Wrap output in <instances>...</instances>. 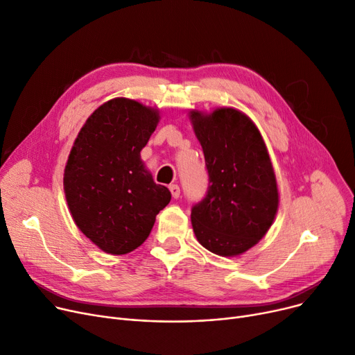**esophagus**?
Returning a JSON list of instances; mask_svg holds the SVG:
<instances>
[{"instance_id":"1","label":"esophagus","mask_w":355,"mask_h":355,"mask_svg":"<svg viewBox=\"0 0 355 355\" xmlns=\"http://www.w3.org/2000/svg\"><path fill=\"white\" fill-rule=\"evenodd\" d=\"M170 191H171V194H173L174 198H178V197H180V187H178L177 184H171V185H170Z\"/></svg>"}]
</instances>
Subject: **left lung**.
Masks as SVG:
<instances>
[{"label":"left lung","mask_w":355,"mask_h":355,"mask_svg":"<svg viewBox=\"0 0 355 355\" xmlns=\"http://www.w3.org/2000/svg\"><path fill=\"white\" fill-rule=\"evenodd\" d=\"M209 171V191L191 210L198 243L218 256H239L259 243L279 207L266 144L253 121L234 107L190 110Z\"/></svg>","instance_id":"left-lung-1"}]
</instances>
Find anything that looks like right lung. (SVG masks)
I'll use <instances>...</instances> for the list:
<instances>
[{
	"mask_svg": "<svg viewBox=\"0 0 355 355\" xmlns=\"http://www.w3.org/2000/svg\"><path fill=\"white\" fill-rule=\"evenodd\" d=\"M159 110L115 98L87 118L70 149L63 187L79 230L109 254H126L151 233L171 200L141 159Z\"/></svg>",
	"mask_w": 355,
	"mask_h": 355,
	"instance_id": "right-lung-1",
	"label": "right lung"
}]
</instances>
